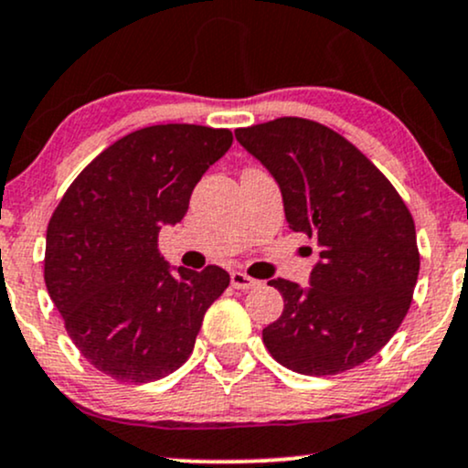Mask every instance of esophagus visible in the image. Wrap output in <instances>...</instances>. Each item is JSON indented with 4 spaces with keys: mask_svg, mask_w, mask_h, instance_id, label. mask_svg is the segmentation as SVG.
Returning <instances> with one entry per match:
<instances>
[{
    "mask_svg": "<svg viewBox=\"0 0 468 468\" xmlns=\"http://www.w3.org/2000/svg\"><path fill=\"white\" fill-rule=\"evenodd\" d=\"M257 283H260L257 279L244 275V272H239V271L230 272V286H233L235 290H250V288H255Z\"/></svg>",
    "mask_w": 468,
    "mask_h": 468,
    "instance_id": "1",
    "label": "esophagus"
}]
</instances>
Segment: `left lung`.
Masks as SVG:
<instances>
[{"instance_id":"left-lung-1","label":"left lung","mask_w":468,"mask_h":468,"mask_svg":"<svg viewBox=\"0 0 468 468\" xmlns=\"http://www.w3.org/2000/svg\"><path fill=\"white\" fill-rule=\"evenodd\" d=\"M235 138L275 178L288 227L319 246L310 286L268 282L283 297L282 316L261 332L268 352L305 376L369 361L400 327L418 282L410 208L352 143L319 122L283 116Z\"/></svg>"}]
</instances>
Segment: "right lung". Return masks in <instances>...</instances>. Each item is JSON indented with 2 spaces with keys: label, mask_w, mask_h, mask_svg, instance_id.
<instances>
[{
  "label": "right lung",
  "mask_w": 468,
  "mask_h": 468,
  "mask_svg": "<svg viewBox=\"0 0 468 468\" xmlns=\"http://www.w3.org/2000/svg\"><path fill=\"white\" fill-rule=\"evenodd\" d=\"M229 130L154 125L105 149L69 185L46 233L44 277L79 352L122 383L165 378L191 356L224 268L169 266L158 233L185 218Z\"/></svg>",
  "instance_id": "add662e5"
}]
</instances>
